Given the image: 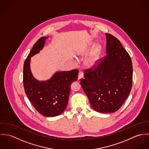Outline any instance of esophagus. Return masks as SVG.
Here are the masks:
<instances>
[{"instance_id":"esophagus-1","label":"esophagus","mask_w":149,"mask_h":149,"mask_svg":"<svg viewBox=\"0 0 149 149\" xmlns=\"http://www.w3.org/2000/svg\"><path fill=\"white\" fill-rule=\"evenodd\" d=\"M83 72L81 70L79 71V76H78V80H80V79H81L83 77Z\"/></svg>"}]
</instances>
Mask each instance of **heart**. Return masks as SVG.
Returning <instances> with one entry per match:
<instances>
[{
  "instance_id": "b5f03b06",
  "label": "heart",
  "mask_w": 149,
  "mask_h": 149,
  "mask_svg": "<svg viewBox=\"0 0 149 149\" xmlns=\"http://www.w3.org/2000/svg\"><path fill=\"white\" fill-rule=\"evenodd\" d=\"M101 49V46L99 45H96L93 48L91 54L86 60V64L89 67L91 68L96 65L100 57Z\"/></svg>"
}]
</instances>
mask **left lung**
Returning <instances> with one entry per match:
<instances>
[{"label": "left lung", "instance_id": "1", "mask_svg": "<svg viewBox=\"0 0 149 149\" xmlns=\"http://www.w3.org/2000/svg\"><path fill=\"white\" fill-rule=\"evenodd\" d=\"M107 54L97 65L85 69L81 85L90 104L96 111H118L127 98L132 87V64L119 40L106 33Z\"/></svg>", "mask_w": 149, "mask_h": 149}]
</instances>
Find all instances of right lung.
I'll return each mask as SVG.
<instances>
[{"label": "right lung", "mask_w": 149, "mask_h": 149, "mask_svg": "<svg viewBox=\"0 0 149 149\" xmlns=\"http://www.w3.org/2000/svg\"><path fill=\"white\" fill-rule=\"evenodd\" d=\"M47 37L40 38L33 46L23 65L25 93L36 109L43 116L54 117L62 113L68 105L71 83L76 81L79 70L57 72L48 80L38 81L30 70L31 57L42 49Z\"/></svg>", "instance_id": "add662e5"}]
</instances>
